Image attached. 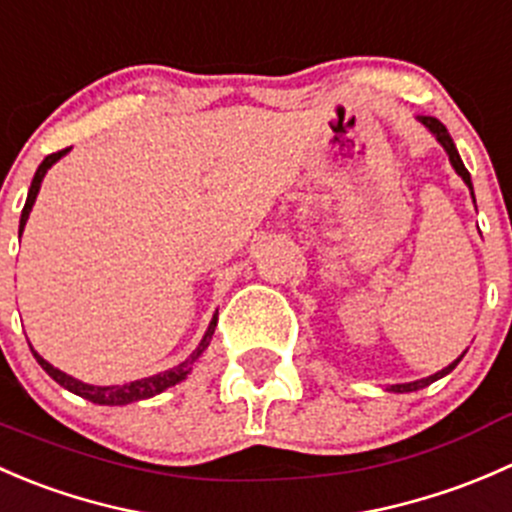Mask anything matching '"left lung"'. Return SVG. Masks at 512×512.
<instances>
[{"mask_svg":"<svg viewBox=\"0 0 512 512\" xmlns=\"http://www.w3.org/2000/svg\"><path fill=\"white\" fill-rule=\"evenodd\" d=\"M421 124L426 126V129L430 131V134H433L435 139L440 141V146H443V149H445V154H448L450 164H453L455 174H458L460 179H463L465 184H468L470 194H473V181H470V174H468V169H465V166H463V161H460V154H458V149H455L453 139H450L448 129H445V126L440 124V121L435 119V116H421ZM473 201H475V196H473ZM463 356H465V353H463ZM463 356H460V358H463ZM460 358H458V361H453V363H450V366H445L443 371L433 373V376H428V378H421V381H413V383H396V386H391V388H388V391H393V393H411V391H418V388H426V386H430V383H433V381H438V378L448 376V373L453 371L455 366H458V363H460Z\"/></svg>","mask_w":512,"mask_h":512,"instance_id":"left-lung-1","label":"left lung"}]
</instances>
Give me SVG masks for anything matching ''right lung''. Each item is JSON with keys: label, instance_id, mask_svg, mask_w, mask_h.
Segmentation results:
<instances>
[{"label": "right lung", "instance_id": "add662e5", "mask_svg": "<svg viewBox=\"0 0 512 512\" xmlns=\"http://www.w3.org/2000/svg\"><path fill=\"white\" fill-rule=\"evenodd\" d=\"M67 151H69V149L57 151V154H49L47 159H44L42 164H39L37 174H34V179H32V186H29L27 204H24V209H22V219H19V236H22L24 226H27L29 211H32L34 201H37L39 186H42L44 174H47V171L52 169V166L57 164V161L62 159L64 154H67ZM216 321H219V318H216V316L211 318V323H209V328H206L204 338H201L199 348H196V351L191 353V356L186 358L184 363H179V366L169 368V371H164V373H156V376L141 378V381H134V383H124V386H89V383L77 381V378L67 376V373H64V371H59V368H54L52 363L44 361V358L39 356V353L34 351V348H32V353H34V358H37L39 366H42L44 371H47L49 376H52L54 381L59 383V386L67 388V391L77 393V396H82V398H86V401H91V403H99V406H126V403L144 401V398L156 396V393L166 391V388H171V386H176V383L184 381V378L191 373V368H194V363L199 361L201 353H204L206 348H209L211 336H214Z\"/></svg>", "mask_w": 512, "mask_h": 512}]
</instances>
